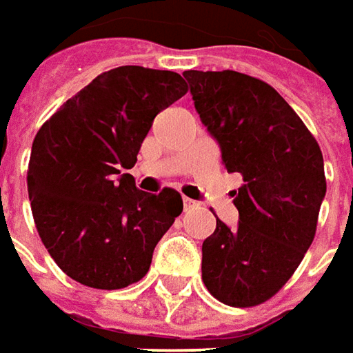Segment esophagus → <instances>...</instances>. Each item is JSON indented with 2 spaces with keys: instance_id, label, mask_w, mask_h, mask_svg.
Wrapping results in <instances>:
<instances>
[{
  "instance_id": "1",
  "label": "esophagus",
  "mask_w": 353,
  "mask_h": 353,
  "mask_svg": "<svg viewBox=\"0 0 353 353\" xmlns=\"http://www.w3.org/2000/svg\"><path fill=\"white\" fill-rule=\"evenodd\" d=\"M182 204H184V210H192V208L198 205L194 200H190V198H182Z\"/></svg>"
}]
</instances>
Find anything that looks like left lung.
<instances>
[{
    "label": "left lung",
    "instance_id": "1",
    "mask_svg": "<svg viewBox=\"0 0 353 353\" xmlns=\"http://www.w3.org/2000/svg\"><path fill=\"white\" fill-rule=\"evenodd\" d=\"M194 106L245 184L239 227L217 219L202 245V280L217 301L256 307L285 285L313 243L326 194L314 136L274 87L245 73L184 72Z\"/></svg>",
    "mask_w": 353,
    "mask_h": 353
}]
</instances>
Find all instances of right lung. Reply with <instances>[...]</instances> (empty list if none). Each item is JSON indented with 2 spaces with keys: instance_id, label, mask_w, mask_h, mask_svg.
<instances>
[{
  "instance_id": "1",
  "label": "right lung",
  "mask_w": 353,
  "mask_h": 353,
  "mask_svg": "<svg viewBox=\"0 0 353 353\" xmlns=\"http://www.w3.org/2000/svg\"><path fill=\"white\" fill-rule=\"evenodd\" d=\"M179 73L120 65L65 101L34 136L27 186L34 225L72 280L122 290L148 274L182 212L174 188L141 192L132 174L153 118L186 94Z\"/></svg>"
}]
</instances>
